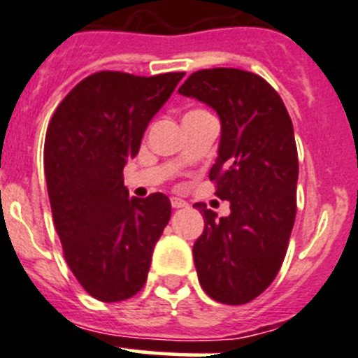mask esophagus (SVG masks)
<instances>
[{
	"label": "esophagus",
	"mask_w": 358,
	"mask_h": 358,
	"mask_svg": "<svg viewBox=\"0 0 358 358\" xmlns=\"http://www.w3.org/2000/svg\"><path fill=\"white\" fill-rule=\"evenodd\" d=\"M171 206L175 209H180V208H187V202L183 199H180V197H171Z\"/></svg>",
	"instance_id": "obj_1"
}]
</instances>
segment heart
<instances>
[{
  "instance_id": "b5f03b06",
  "label": "heart",
  "mask_w": 358,
  "mask_h": 358,
  "mask_svg": "<svg viewBox=\"0 0 358 358\" xmlns=\"http://www.w3.org/2000/svg\"><path fill=\"white\" fill-rule=\"evenodd\" d=\"M197 114H206V110H202V109H196V110H190L189 114L187 115H197Z\"/></svg>"
}]
</instances>
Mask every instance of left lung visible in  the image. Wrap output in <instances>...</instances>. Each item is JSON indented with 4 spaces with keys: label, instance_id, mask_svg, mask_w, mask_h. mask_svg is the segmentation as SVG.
<instances>
[{
    "label": "left lung",
    "instance_id": "obj_1",
    "mask_svg": "<svg viewBox=\"0 0 358 358\" xmlns=\"http://www.w3.org/2000/svg\"><path fill=\"white\" fill-rule=\"evenodd\" d=\"M178 93L211 106L222 121L209 180L230 215L216 218L196 204L204 218L192 249L199 282L215 301L244 305L273 282L289 246L299 169L291 117L262 76L241 69H202Z\"/></svg>",
    "mask_w": 358,
    "mask_h": 358
}]
</instances>
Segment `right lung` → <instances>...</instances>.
Returning a JSON list of instances; mask_svg holds the SVG:
<instances>
[{"instance_id":"1","label":"right lung","mask_w":358,"mask_h":358,"mask_svg":"<svg viewBox=\"0 0 358 358\" xmlns=\"http://www.w3.org/2000/svg\"><path fill=\"white\" fill-rule=\"evenodd\" d=\"M183 76L95 72L50 119L45 175L53 223L69 268L100 301H122L145 286L154 246L171 216L164 194L129 199L122 168Z\"/></svg>"}]
</instances>
